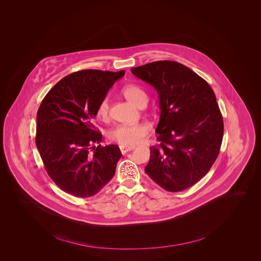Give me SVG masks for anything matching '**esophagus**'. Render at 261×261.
<instances>
[{
    "instance_id": "34e87169",
    "label": "esophagus",
    "mask_w": 261,
    "mask_h": 261,
    "mask_svg": "<svg viewBox=\"0 0 261 261\" xmlns=\"http://www.w3.org/2000/svg\"><path fill=\"white\" fill-rule=\"evenodd\" d=\"M119 149H120V152H121L122 154H125L127 152L135 149V146H124V145H120V146H119Z\"/></svg>"
}]
</instances>
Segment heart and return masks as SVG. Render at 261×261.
Wrapping results in <instances>:
<instances>
[{
    "label": "heart",
    "instance_id": "b5f03b06",
    "mask_svg": "<svg viewBox=\"0 0 261 261\" xmlns=\"http://www.w3.org/2000/svg\"><path fill=\"white\" fill-rule=\"evenodd\" d=\"M122 94L128 101L140 107L142 103L147 101V95L145 91L136 84H128L122 88ZM109 104L108 99L105 97L97 105L96 116L100 119H105L108 117ZM151 127L147 123H135V124H119L108 133V138L111 142L119 143L124 146H132L144 141L149 135Z\"/></svg>",
    "mask_w": 261,
    "mask_h": 261
}]
</instances>
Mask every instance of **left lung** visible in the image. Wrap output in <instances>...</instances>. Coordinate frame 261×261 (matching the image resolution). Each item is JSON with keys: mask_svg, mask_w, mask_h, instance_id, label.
Returning <instances> with one entry per match:
<instances>
[{"mask_svg": "<svg viewBox=\"0 0 261 261\" xmlns=\"http://www.w3.org/2000/svg\"><path fill=\"white\" fill-rule=\"evenodd\" d=\"M159 95L158 146L146 174L167 191L187 190L208 172L221 146L224 124L213 89L190 68L156 61L131 69Z\"/></svg>", "mask_w": 261, "mask_h": 261, "instance_id": "1", "label": "left lung"}]
</instances>
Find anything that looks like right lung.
<instances>
[{"label": "right lung", "mask_w": 261, "mask_h": 261, "mask_svg": "<svg viewBox=\"0 0 261 261\" xmlns=\"http://www.w3.org/2000/svg\"><path fill=\"white\" fill-rule=\"evenodd\" d=\"M125 71L83 70L56 83L41 102L35 142L45 168L59 189L76 197L96 194L110 182L121 157L118 145L95 147L96 108Z\"/></svg>", "instance_id": "right-lung-1"}]
</instances>
